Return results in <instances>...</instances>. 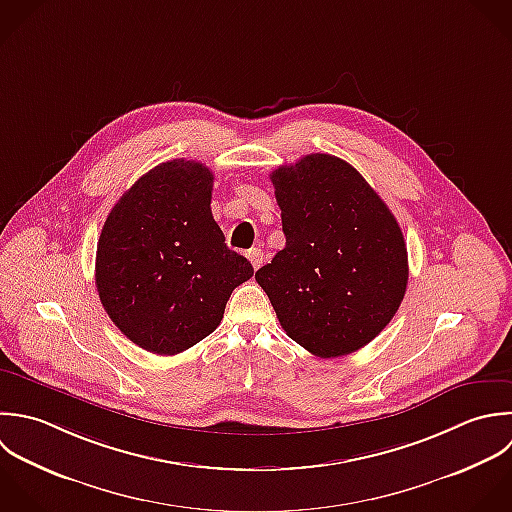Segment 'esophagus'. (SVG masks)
<instances>
[{
  "mask_svg": "<svg viewBox=\"0 0 512 512\" xmlns=\"http://www.w3.org/2000/svg\"><path fill=\"white\" fill-rule=\"evenodd\" d=\"M247 259L251 261L253 269L257 271V269L263 265V259H265V255H263V251H261V249H249V251H247Z\"/></svg>",
  "mask_w": 512,
  "mask_h": 512,
  "instance_id": "34e87169",
  "label": "esophagus"
}]
</instances>
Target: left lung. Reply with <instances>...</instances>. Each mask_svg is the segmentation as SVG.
I'll return each instance as SVG.
<instances>
[{
    "label": "left lung",
    "mask_w": 512,
    "mask_h": 512,
    "mask_svg": "<svg viewBox=\"0 0 512 512\" xmlns=\"http://www.w3.org/2000/svg\"><path fill=\"white\" fill-rule=\"evenodd\" d=\"M285 249L255 279L285 333L321 359L371 343L409 281L407 245L387 203L347 161L311 153L271 173Z\"/></svg>",
    "instance_id": "left-lung-1"
}]
</instances>
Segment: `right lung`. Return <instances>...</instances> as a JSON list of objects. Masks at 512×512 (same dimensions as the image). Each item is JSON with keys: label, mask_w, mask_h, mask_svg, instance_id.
I'll return each instance as SVG.
<instances>
[{"label": "right lung", "mask_w": 512, "mask_h": 512, "mask_svg": "<svg viewBox=\"0 0 512 512\" xmlns=\"http://www.w3.org/2000/svg\"><path fill=\"white\" fill-rule=\"evenodd\" d=\"M213 173L173 159L139 177L105 219L95 285L115 327L141 349L177 355L211 335L251 263L211 213Z\"/></svg>", "instance_id": "1"}]
</instances>
